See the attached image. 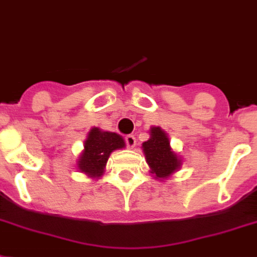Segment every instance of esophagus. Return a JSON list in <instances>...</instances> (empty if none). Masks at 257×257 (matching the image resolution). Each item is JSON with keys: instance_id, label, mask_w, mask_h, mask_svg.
Masks as SVG:
<instances>
[{"instance_id": "34e87169", "label": "esophagus", "mask_w": 257, "mask_h": 257, "mask_svg": "<svg viewBox=\"0 0 257 257\" xmlns=\"http://www.w3.org/2000/svg\"><path fill=\"white\" fill-rule=\"evenodd\" d=\"M124 141H126L127 147L131 148V150H133V148L137 146V139H135V137H134V135H127V137L124 138Z\"/></svg>"}]
</instances>
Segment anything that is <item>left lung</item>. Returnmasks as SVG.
Returning <instances> with one entry per match:
<instances>
[{"mask_svg":"<svg viewBox=\"0 0 257 257\" xmlns=\"http://www.w3.org/2000/svg\"><path fill=\"white\" fill-rule=\"evenodd\" d=\"M142 150L154 179L167 180L181 168V158L172 150L168 134L162 127L150 128V139L143 142Z\"/></svg>","mask_w":257,"mask_h":257,"instance_id":"1","label":"left lung"}]
</instances>
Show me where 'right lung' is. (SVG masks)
Masks as SVG:
<instances>
[{"label":"right lung","instance_id":"1","mask_svg":"<svg viewBox=\"0 0 257 257\" xmlns=\"http://www.w3.org/2000/svg\"><path fill=\"white\" fill-rule=\"evenodd\" d=\"M124 147L126 143L119 134L93 127L84 141V150L77 159V169L90 179H99L105 172L110 154Z\"/></svg>","mask_w":257,"mask_h":257}]
</instances>
